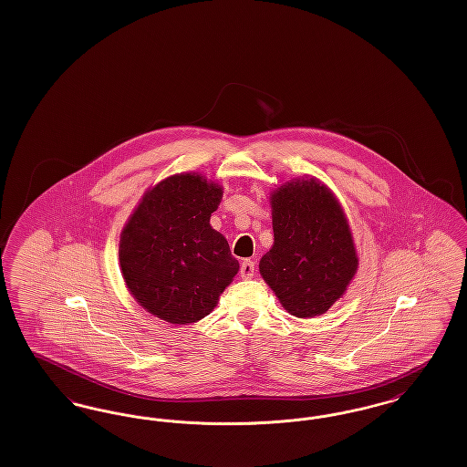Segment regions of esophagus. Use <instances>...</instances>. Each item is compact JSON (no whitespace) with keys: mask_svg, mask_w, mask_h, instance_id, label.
I'll list each match as a JSON object with an SVG mask.
<instances>
[{"mask_svg":"<svg viewBox=\"0 0 467 467\" xmlns=\"http://www.w3.org/2000/svg\"><path fill=\"white\" fill-rule=\"evenodd\" d=\"M240 275H242L244 280L254 278L255 276V265H254V261H250V259L244 261L242 266H240Z\"/></svg>","mask_w":467,"mask_h":467,"instance_id":"1","label":"esophagus"}]
</instances>
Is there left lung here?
<instances>
[{"label": "left lung", "mask_w": 467, "mask_h": 467, "mask_svg": "<svg viewBox=\"0 0 467 467\" xmlns=\"http://www.w3.org/2000/svg\"><path fill=\"white\" fill-rule=\"evenodd\" d=\"M275 244L259 269L285 310L308 318L331 308L356 275V248L331 191L308 178L271 196Z\"/></svg>", "instance_id": "8db88e82"}]
</instances>
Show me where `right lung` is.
<instances>
[{"instance_id":"add662e5","label":"right lung","mask_w":467,"mask_h":467,"mask_svg":"<svg viewBox=\"0 0 467 467\" xmlns=\"http://www.w3.org/2000/svg\"><path fill=\"white\" fill-rule=\"evenodd\" d=\"M221 196L217 183L196 173L166 178L143 196L120 234L128 289L170 324L206 317L238 273L225 238L210 225Z\"/></svg>"}]
</instances>
